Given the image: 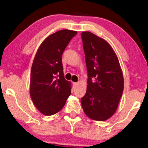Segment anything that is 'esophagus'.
I'll use <instances>...</instances> for the list:
<instances>
[{
	"label": "esophagus",
	"mask_w": 148,
	"mask_h": 148,
	"mask_svg": "<svg viewBox=\"0 0 148 148\" xmlns=\"http://www.w3.org/2000/svg\"><path fill=\"white\" fill-rule=\"evenodd\" d=\"M72 84H73V86H74V87H76V86H77V83H76V82H73Z\"/></svg>",
	"instance_id": "obj_1"
}]
</instances>
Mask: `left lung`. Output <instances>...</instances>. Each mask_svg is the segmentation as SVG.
I'll return each mask as SVG.
<instances>
[{"mask_svg":"<svg viewBox=\"0 0 148 148\" xmlns=\"http://www.w3.org/2000/svg\"><path fill=\"white\" fill-rule=\"evenodd\" d=\"M81 37L88 77L82 105L88 117L103 121L115 112L123 95V72L115 53L106 41L89 32H82Z\"/></svg>","mask_w":148,"mask_h":148,"instance_id":"obj_1","label":"left lung"}]
</instances>
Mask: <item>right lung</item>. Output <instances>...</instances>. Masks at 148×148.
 I'll return each mask as SVG.
<instances>
[{
  "label": "right lung",
  "instance_id": "1",
  "mask_svg": "<svg viewBox=\"0 0 148 148\" xmlns=\"http://www.w3.org/2000/svg\"><path fill=\"white\" fill-rule=\"evenodd\" d=\"M77 32L62 29L47 37L37 51L31 70L30 96L37 109L53 115L64 106L71 84L63 73L62 55Z\"/></svg>",
  "mask_w": 148,
  "mask_h": 148
}]
</instances>
